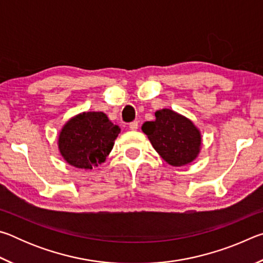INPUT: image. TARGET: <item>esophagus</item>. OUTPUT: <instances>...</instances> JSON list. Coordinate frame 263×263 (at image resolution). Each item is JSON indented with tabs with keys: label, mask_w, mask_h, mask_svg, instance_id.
Masks as SVG:
<instances>
[{
	"label": "esophagus",
	"mask_w": 263,
	"mask_h": 263,
	"mask_svg": "<svg viewBox=\"0 0 263 263\" xmlns=\"http://www.w3.org/2000/svg\"><path fill=\"white\" fill-rule=\"evenodd\" d=\"M130 130H132V131H136L137 128H138V126H139V123H138L137 121H135V122H132V123H130Z\"/></svg>",
	"instance_id": "34e87169"
}]
</instances>
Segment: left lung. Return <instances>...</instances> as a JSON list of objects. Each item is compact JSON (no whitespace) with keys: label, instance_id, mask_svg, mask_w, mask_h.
I'll return each mask as SVG.
<instances>
[{"label":"left lung","instance_id":"left-lung-1","mask_svg":"<svg viewBox=\"0 0 263 263\" xmlns=\"http://www.w3.org/2000/svg\"><path fill=\"white\" fill-rule=\"evenodd\" d=\"M141 130L160 157L171 166H185L201 152V132L189 118L171 109L158 110L155 121L145 122Z\"/></svg>","mask_w":263,"mask_h":263}]
</instances>
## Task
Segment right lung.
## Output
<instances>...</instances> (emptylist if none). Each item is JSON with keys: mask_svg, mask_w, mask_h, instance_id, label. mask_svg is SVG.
I'll use <instances>...</instances> for the list:
<instances>
[{"mask_svg": "<svg viewBox=\"0 0 263 263\" xmlns=\"http://www.w3.org/2000/svg\"><path fill=\"white\" fill-rule=\"evenodd\" d=\"M121 128L103 112L87 111L69 119L58 137V147L70 166L92 169L104 162Z\"/></svg>", "mask_w": 263, "mask_h": 263, "instance_id": "add662e5", "label": "right lung"}]
</instances>
